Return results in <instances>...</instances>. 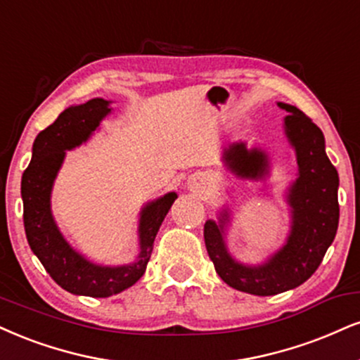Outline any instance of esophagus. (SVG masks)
<instances>
[{"mask_svg": "<svg viewBox=\"0 0 360 360\" xmlns=\"http://www.w3.org/2000/svg\"><path fill=\"white\" fill-rule=\"evenodd\" d=\"M199 181H201V177H199V176L193 177V179L189 181V188H191V189H196V188H198V183H199Z\"/></svg>", "mask_w": 360, "mask_h": 360, "instance_id": "34e87169", "label": "esophagus"}]
</instances>
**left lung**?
I'll list each match as a JSON object with an SVG mask.
<instances>
[{
    "label": "left lung",
    "instance_id": "8db88e82",
    "mask_svg": "<svg viewBox=\"0 0 360 360\" xmlns=\"http://www.w3.org/2000/svg\"><path fill=\"white\" fill-rule=\"evenodd\" d=\"M288 114L283 131L295 153L297 177L285 191L290 210V229L285 243L265 262L251 265L229 253L226 231L231 210L223 205L218 221L205 223V243L216 274L240 292L270 297L297 288L315 274L332 245L339 226V174L326 153V137L300 109L276 102ZM223 162L229 172L245 181H265L271 171V158L262 147L248 149L238 141L223 149Z\"/></svg>",
    "mask_w": 360,
    "mask_h": 360
}]
</instances>
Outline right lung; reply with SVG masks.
I'll list each match as a JSON object with an SVG mask.
<instances>
[{
  "mask_svg": "<svg viewBox=\"0 0 360 360\" xmlns=\"http://www.w3.org/2000/svg\"><path fill=\"white\" fill-rule=\"evenodd\" d=\"M110 101H92L70 105L53 124L38 134L32 161L21 177L23 223L30 248L51 278L73 295L105 298L132 287L144 275L159 228L176 201V193H166L141 207L139 213V253L132 263L101 265L68 243L51 213V191L67 150L85 144L102 120L112 114Z\"/></svg>",
  "mask_w": 360,
  "mask_h": 360,
  "instance_id": "obj_1",
  "label": "right lung"
}]
</instances>
